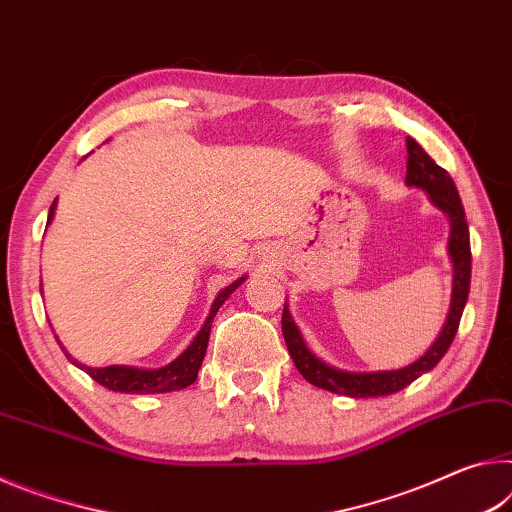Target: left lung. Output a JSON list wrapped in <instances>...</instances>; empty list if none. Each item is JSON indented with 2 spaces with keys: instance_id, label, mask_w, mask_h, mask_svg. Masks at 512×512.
<instances>
[{
  "instance_id": "obj_1",
  "label": "left lung",
  "mask_w": 512,
  "mask_h": 512,
  "mask_svg": "<svg viewBox=\"0 0 512 512\" xmlns=\"http://www.w3.org/2000/svg\"><path fill=\"white\" fill-rule=\"evenodd\" d=\"M408 149V163H406V186L422 188L429 192V197L440 211H445L449 217L451 231H449V256L454 263V290H451V306L445 326L433 345L422 358L410 363L401 370L392 372H342L335 367L326 365L324 360L317 358L311 349L306 347L304 338L292 322V315L288 306H283L281 329L283 338L292 360H295L299 374L304 376L308 383L317 385V388L335 392V395H345L354 399L365 397H385L395 395V392L404 390L406 385L420 379L422 374L431 372L435 365L440 363L442 356L447 354L451 342L456 338L460 315H463L465 301L469 295V276H472V251H469V229L465 220V208L460 204L458 190L454 181L447 174V170L433 161V158L424 152L420 142L413 138H406Z\"/></svg>"
}]
</instances>
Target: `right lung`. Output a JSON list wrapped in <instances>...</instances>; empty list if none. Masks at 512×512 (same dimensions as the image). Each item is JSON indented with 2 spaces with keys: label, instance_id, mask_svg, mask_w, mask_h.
<instances>
[{
  "label": "right lung",
  "instance_id": "obj_1",
  "mask_svg": "<svg viewBox=\"0 0 512 512\" xmlns=\"http://www.w3.org/2000/svg\"><path fill=\"white\" fill-rule=\"evenodd\" d=\"M56 211V199L54 204L49 206V217L47 222H52ZM245 281V276H240L238 281H233L231 286L217 292V297L211 306V313H208L204 326H201L195 340L190 342L181 356L172 360L170 365L158 367V370H140V367H129V365H108V367H88L81 365L65 351V356L72 360L74 365L81 367L90 379H95L99 385L113 390V392H127V395H158V392H174L188 388L190 383H195L197 372L201 367V360L206 356L208 347V335H211V324L215 313L220 311V306L226 301V297L236 290L240 283Z\"/></svg>",
  "mask_w": 512,
  "mask_h": 512
}]
</instances>
